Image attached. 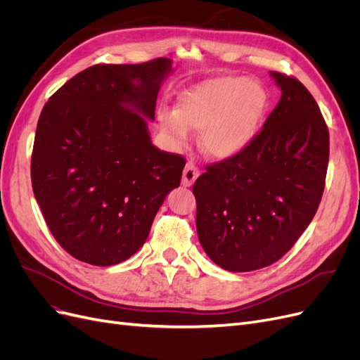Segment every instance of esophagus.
Listing matches in <instances>:
<instances>
[{
    "mask_svg": "<svg viewBox=\"0 0 360 360\" xmlns=\"http://www.w3.org/2000/svg\"><path fill=\"white\" fill-rule=\"evenodd\" d=\"M200 176V169L193 165V163H188L186 168L183 171V184L184 186H192L193 181L198 179Z\"/></svg>",
    "mask_w": 360,
    "mask_h": 360,
    "instance_id": "obj_1",
    "label": "esophagus"
}]
</instances>
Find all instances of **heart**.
<instances>
[{"label":"heart","mask_w":360,"mask_h":360,"mask_svg":"<svg viewBox=\"0 0 360 360\" xmlns=\"http://www.w3.org/2000/svg\"><path fill=\"white\" fill-rule=\"evenodd\" d=\"M269 102L259 81L219 76L184 91L176 112L160 114V126L179 146L189 141V129L200 132L202 153L225 160L242 155L254 143Z\"/></svg>","instance_id":"b5f03b06"}]
</instances>
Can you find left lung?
<instances>
[{
  "instance_id": "1",
  "label": "left lung",
  "mask_w": 360,
  "mask_h": 360,
  "mask_svg": "<svg viewBox=\"0 0 360 360\" xmlns=\"http://www.w3.org/2000/svg\"><path fill=\"white\" fill-rule=\"evenodd\" d=\"M282 91L242 155L210 163L193 183L200 243L230 271L267 267L284 257L320 205L329 129L294 76L271 72Z\"/></svg>"
}]
</instances>
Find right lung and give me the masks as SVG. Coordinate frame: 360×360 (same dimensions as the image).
Here are the masks:
<instances>
[{"label": "right lung", "mask_w": 360, "mask_h": 360, "mask_svg": "<svg viewBox=\"0 0 360 360\" xmlns=\"http://www.w3.org/2000/svg\"><path fill=\"white\" fill-rule=\"evenodd\" d=\"M169 58L96 64L43 106L31 155L32 192L60 246L93 266H114L147 240L186 160L151 144Z\"/></svg>", "instance_id": "add662e5"}]
</instances>
